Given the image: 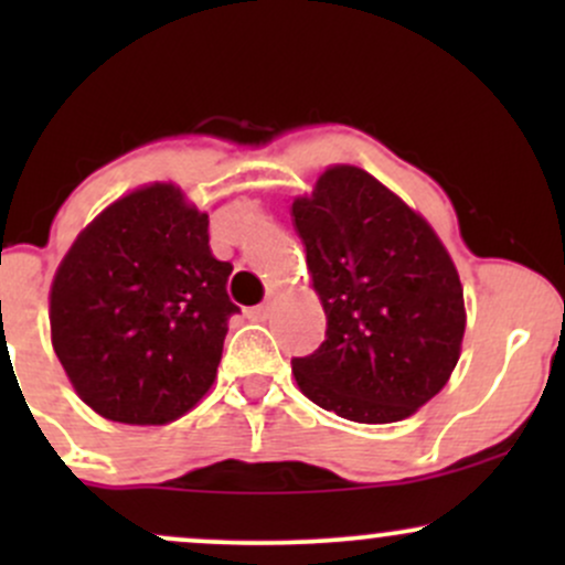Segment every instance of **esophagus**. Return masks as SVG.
<instances>
[{
  "label": "esophagus",
  "mask_w": 565,
  "mask_h": 565,
  "mask_svg": "<svg viewBox=\"0 0 565 565\" xmlns=\"http://www.w3.org/2000/svg\"><path fill=\"white\" fill-rule=\"evenodd\" d=\"M270 313H274V305L270 302H263V305H257V308L246 310V316H249L252 321H268Z\"/></svg>",
  "instance_id": "esophagus-1"
}]
</instances>
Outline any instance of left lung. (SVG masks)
<instances>
[{"instance_id":"obj_1","label":"left lung","mask_w":565,"mask_h":565,"mask_svg":"<svg viewBox=\"0 0 565 565\" xmlns=\"http://www.w3.org/2000/svg\"><path fill=\"white\" fill-rule=\"evenodd\" d=\"M327 340L291 359L313 404L364 425L406 419L459 361L465 300L436 231L359 167L337 164L295 199Z\"/></svg>"}]
</instances>
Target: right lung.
Returning a JSON list of instances; mask_svg holds the SVG:
<instances>
[{
	"label": "right lung",
	"instance_id": "right-lung-1",
	"mask_svg": "<svg viewBox=\"0 0 565 565\" xmlns=\"http://www.w3.org/2000/svg\"><path fill=\"white\" fill-rule=\"evenodd\" d=\"M231 270L180 188H138L100 212L50 291L55 355L84 404L125 425H164L196 406L238 313Z\"/></svg>",
	"mask_w": 565,
	"mask_h": 565
}]
</instances>
